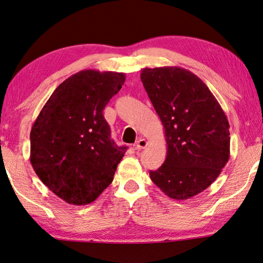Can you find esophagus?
<instances>
[{
    "mask_svg": "<svg viewBox=\"0 0 263 263\" xmlns=\"http://www.w3.org/2000/svg\"><path fill=\"white\" fill-rule=\"evenodd\" d=\"M146 145H148V142H146V140L142 139V137H141V139L135 143V148L137 150H142V149L146 148Z\"/></svg>",
    "mask_w": 263,
    "mask_h": 263,
    "instance_id": "obj_1",
    "label": "esophagus"
}]
</instances>
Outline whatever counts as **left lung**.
<instances>
[{"mask_svg":"<svg viewBox=\"0 0 263 263\" xmlns=\"http://www.w3.org/2000/svg\"><path fill=\"white\" fill-rule=\"evenodd\" d=\"M141 81L160 118L166 159L150 178L174 200L203 192L230 158L229 121L209 87L179 67L145 68Z\"/></svg>","mask_w":263,"mask_h":263,"instance_id":"1","label":"left lung"}]
</instances>
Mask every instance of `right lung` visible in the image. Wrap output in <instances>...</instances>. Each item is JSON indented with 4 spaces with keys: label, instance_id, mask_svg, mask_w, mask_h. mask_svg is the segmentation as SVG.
Returning <instances> with one entry per match:
<instances>
[{
    "label": "right lung",
    "instance_id": "right-lung-1",
    "mask_svg": "<svg viewBox=\"0 0 263 263\" xmlns=\"http://www.w3.org/2000/svg\"><path fill=\"white\" fill-rule=\"evenodd\" d=\"M124 80L123 72H77L55 89L32 126V166L67 203L89 204L113 181L127 148L110 139L103 110Z\"/></svg>",
    "mask_w": 263,
    "mask_h": 263
}]
</instances>
